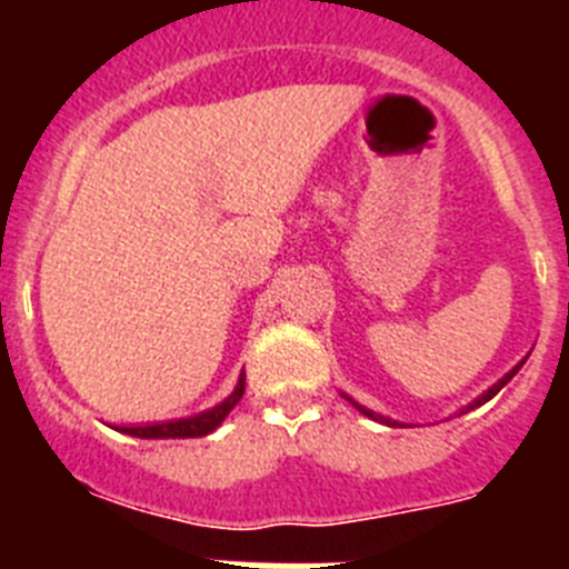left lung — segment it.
Instances as JSON below:
<instances>
[{
    "mask_svg": "<svg viewBox=\"0 0 569 569\" xmlns=\"http://www.w3.org/2000/svg\"><path fill=\"white\" fill-rule=\"evenodd\" d=\"M525 361H527V356H525V359H521V361H519V365L512 367V370H507V373H505V376H501V379H499V381H496V385H490V387H487V390H485V393H481V396H479V399H472V401H470V405H467V407H461V410H459V416H461V413H470V410H476V407H481V405H485V401H490V399H492V396L499 393L501 387H505V385H507V381H510V379H512V376L519 373V370H521V365H525ZM341 396H345V399H347V401H350V405H353V407H356V410H359V413H365V416H367V419H373V421H381V425H387V427H396V425H399V421H393V419H387V416H381V413H373V410H367V407H365V405H359V401H356V399H350V396H347V393H341Z\"/></svg>",
    "mask_w": 569,
    "mask_h": 569,
    "instance_id": "left-lung-1",
    "label": "left lung"
}]
</instances>
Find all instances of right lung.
<instances>
[{
	"label": "right lung",
	"instance_id": "obj_1",
	"mask_svg": "<svg viewBox=\"0 0 569 569\" xmlns=\"http://www.w3.org/2000/svg\"><path fill=\"white\" fill-rule=\"evenodd\" d=\"M244 396V373H239V381H236L233 393L224 401H219L210 410H202V413L188 416V419H170V421H150V425H122L116 427L119 433L136 436V439H199V436L213 433L216 427L228 419V413Z\"/></svg>",
	"mask_w": 569,
	"mask_h": 569
}]
</instances>
